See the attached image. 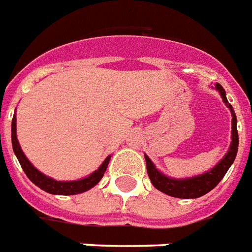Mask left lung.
I'll return each mask as SVG.
<instances>
[{
    "instance_id": "1",
    "label": "left lung",
    "mask_w": 252,
    "mask_h": 252,
    "mask_svg": "<svg viewBox=\"0 0 252 252\" xmlns=\"http://www.w3.org/2000/svg\"><path fill=\"white\" fill-rule=\"evenodd\" d=\"M216 90H219L224 103H227L231 113H232V144H231L228 153L225 154V157L212 170H209V172L201 174V176H197V177H193V179H169L162 173H159L153 165V162L150 161V158L145 154L149 179L153 183L156 188L161 190V192H164V193L169 194V196L179 197V199H196V197L204 196L219 184L224 177V174L227 173L229 166L235 161V157H236V153H238V145H239V135H238V128H236V115H235L232 106L228 103V100L225 98L224 88L218 83L216 84Z\"/></svg>"
}]
</instances>
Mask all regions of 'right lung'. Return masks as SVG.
I'll return each instance as SVG.
<instances>
[{
	"label": "right lung",
	"instance_id": "right-lung-1",
	"mask_svg": "<svg viewBox=\"0 0 252 252\" xmlns=\"http://www.w3.org/2000/svg\"><path fill=\"white\" fill-rule=\"evenodd\" d=\"M12 146L18 162L21 165V168L25 172V174L28 176V179L32 181L33 184L37 185L40 189H43L45 192L52 194H76L91 189L93 187L98 184L100 179L103 177L104 172L107 169L108 161H110V156H108L107 158L103 161V164L99 166L98 170H95L93 174H90L86 179L78 180V181L62 183V181L49 179L47 176H44L43 173H40L37 169L29 162L28 158L24 156L23 150H21L20 145H18L17 135H16V115L12 119Z\"/></svg>",
	"mask_w": 252,
	"mask_h": 252
}]
</instances>
